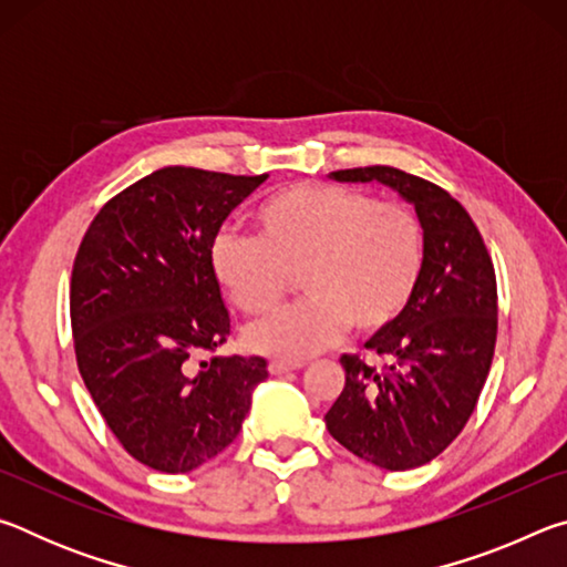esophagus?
I'll list each match as a JSON object with an SVG mask.
<instances>
[{"label":"esophagus","instance_id":"esophagus-1","mask_svg":"<svg viewBox=\"0 0 567 567\" xmlns=\"http://www.w3.org/2000/svg\"><path fill=\"white\" fill-rule=\"evenodd\" d=\"M302 364H305V362H285V360H272V362H270V368H267V370H270L272 375H285V372H290V370H300Z\"/></svg>","mask_w":567,"mask_h":567}]
</instances>
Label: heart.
<instances>
[{
    "instance_id": "obj_1",
    "label": "heart",
    "mask_w": 567,
    "mask_h": 567,
    "mask_svg": "<svg viewBox=\"0 0 567 567\" xmlns=\"http://www.w3.org/2000/svg\"><path fill=\"white\" fill-rule=\"evenodd\" d=\"M257 237L219 233L209 262L239 312L265 318L300 277L305 302L255 324L252 352L302 360L338 344L350 328L372 338L395 324L425 267V235L410 207L362 189L290 185L257 207Z\"/></svg>"
}]
</instances>
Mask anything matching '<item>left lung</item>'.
<instances>
[{
    "mask_svg": "<svg viewBox=\"0 0 567 567\" xmlns=\"http://www.w3.org/2000/svg\"><path fill=\"white\" fill-rule=\"evenodd\" d=\"M338 182H380L415 207L425 267L405 315L358 354H342L344 388L324 415L330 435L364 463L412 470L453 443L477 405L497 338V285L465 207L433 182L375 165L330 172Z\"/></svg>",
    "mask_w": 567,
    "mask_h": 567,
    "instance_id": "1",
    "label": "left lung"
}]
</instances>
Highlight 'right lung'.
<instances>
[{
  "instance_id": "obj_1",
  "label": "right lung",
  "mask_w": 567,
  "mask_h": 567,
  "mask_svg": "<svg viewBox=\"0 0 567 567\" xmlns=\"http://www.w3.org/2000/svg\"><path fill=\"white\" fill-rule=\"evenodd\" d=\"M265 179L162 167L100 209L74 257L76 368L122 447L159 473L223 453L267 378L262 358L239 354L192 370L229 338L213 239Z\"/></svg>"
}]
</instances>
